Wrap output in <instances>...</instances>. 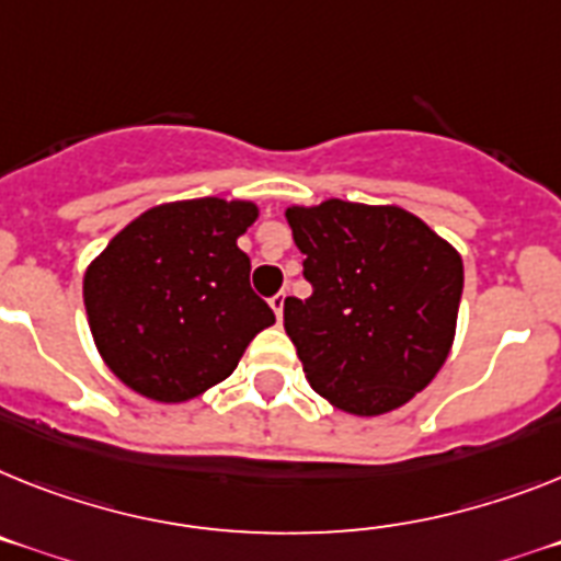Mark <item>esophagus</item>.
Here are the masks:
<instances>
[{
    "label": "esophagus",
    "instance_id": "34e87169",
    "mask_svg": "<svg viewBox=\"0 0 561 561\" xmlns=\"http://www.w3.org/2000/svg\"><path fill=\"white\" fill-rule=\"evenodd\" d=\"M285 302H288V290H279V294L271 299V308L273 313H276V319H282V313H285Z\"/></svg>",
    "mask_w": 561,
    "mask_h": 561
}]
</instances>
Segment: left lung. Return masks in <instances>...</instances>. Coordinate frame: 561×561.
I'll return each instance as SVG.
<instances>
[{"label": "left lung", "instance_id": "left-lung-1", "mask_svg": "<svg viewBox=\"0 0 561 561\" xmlns=\"http://www.w3.org/2000/svg\"><path fill=\"white\" fill-rule=\"evenodd\" d=\"M285 216L313 288L285 302L310 388L356 416L411 402L454 345L462 256L397 205L328 199Z\"/></svg>", "mask_w": 561, "mask_h": 561}]
</instances>
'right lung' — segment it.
Here are the masks:
<instances>
[{"mask_svg":"<svg viewBox=\"0 0 561 561\" xmlns=\"http://www.w3.org/2000/svg\"><path fill=\"white\" fill-rule=\"evenodd\" d=\"M253 202H168L136 216L84 271V310L107 368L157 402H187L237 370L276 322L237 239Z\"/></svg>","mask_w":561,"mask_h":561,"instance_id":"obj_1","label":"right lung"}]
</instances>
